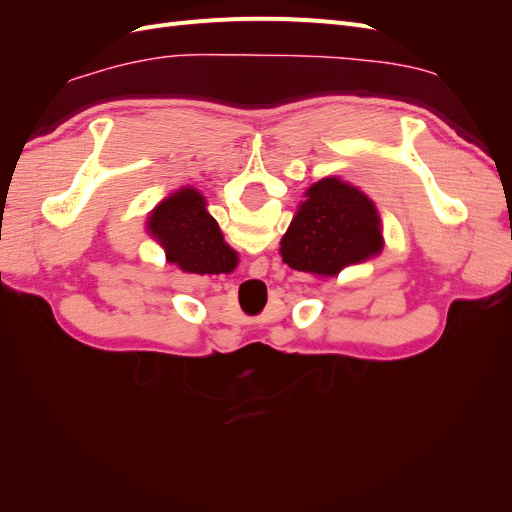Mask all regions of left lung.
<instances>
[{
	"label": "left lung",
	"instance_id": "obj_1",
	"mask_svg": "<svg viewBox=\"0 0 512 512\" xmlns=\"http://www.w3.org/2000/svg\"><path fill=\"white\" fill-rule=\"evenodd\" d=\"M380 250L382 232L374 203L339 179H322L307 190V200L282 239L288 267L316 275H335Z\"/></svg>",
	"mask_w": 512,
	"mask_h": 512
}]
</instances>
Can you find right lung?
Here are the masks:
<instances>
[{
    "instance_id": "right-lung-1",
    "label": "right lung",
    "mask_w": 512,
    "mask_h": 512,
    "mask_svg": "<svg viewBox=\"0 0 512 512\" xmlns=\"http://www.w3.org/2000/svg\"><path fill=\"white\" fill-rule=\"evenodd\" d=\"M149 230L166 247V258L188 273H226L237 262L207 213L205 198L192 188L179 190L153 209Z\"/></svg>"
}]
</instances>
